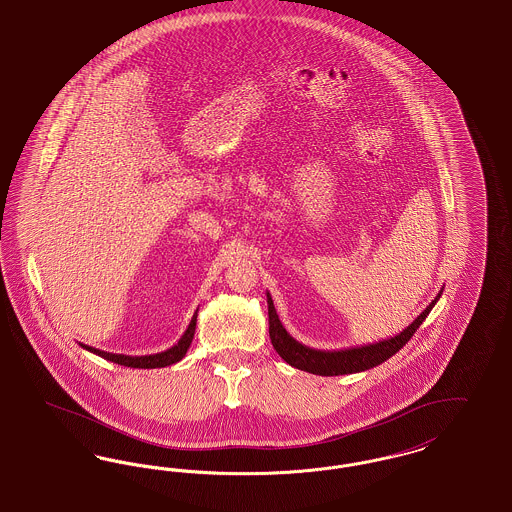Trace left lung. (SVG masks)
Instances as JSON below:
<instances>
[{"label":"left lung","instance_id":"8db88e82","mask_svg":"<svg viewBox=\"0 0 512 512\" xmlns=\"http://www.w3.org/2000/svg\"><path fill=\"white\" fill-rule=\"evenodd\" d=\"M444 290L438 292V296L426 306L424 310L407 329H403L400 334L378 340L375 344L367 346H357V348H346V350H334V352H325V350H315L310 346H304L296 338H292L283 323L279 321V315L275 312L271 294L267 292V315H269V338L275 348V352L283 357L290 367H296L300 371L321 375V377H338V375H352L359 371L373 369L380 363H384L388 357L394 356L400 352L401 348L409 342V338L415 334V331L423 325L426 315L432 312L436 302L440 300Z\"/></svg>","mask_w":512,"mask_h":512}]
</instances>
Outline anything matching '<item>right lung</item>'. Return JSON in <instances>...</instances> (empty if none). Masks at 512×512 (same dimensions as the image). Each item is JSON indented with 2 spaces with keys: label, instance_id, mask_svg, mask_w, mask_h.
Segmentation results:
<instances>
[{
  "label": "right lung",
  "instance_id": "obj_1",
  "mask_svg": "<svg viewBox=\"0 0 512 512\" xmlns=\"http://www.w3.org/2000/svg\"><path fill=\"white\" fill-rule=\"evenodd\" d=\"M199 312V310H197ZM197 312L193 315L187 331L183 333V336L179 338L178 344H174L172 348L164 350V352H158V354H151V356H124V354H111V352H103V350H97V348H91L86 344H80L84 350H88L95 356L103 357L107 361L112 363H118V365H124V367H134V369H156V367H166V365H172V363H178L181 361L191 342H193V336H195V327H197Z\"/></svg>",
  "mask_w": 512,
  "mask_h": 512
}]
</instances>
